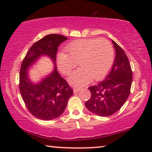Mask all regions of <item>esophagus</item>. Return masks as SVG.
I'll return each mask as SVG.
<instances>
[{
    "label": "esophagus",
    "mask_w": 152,
    "mask_h": 152,
    "mask_svg": "<svg viewBox=\"0 0 152 152\" xmlns=\"http://www.w3.org/2000/svg\"><path fill=\"white\" fill-rule=\"evenodd\" d=\"M81 90H82V89L80 88H75L73 89V92H74V93H76L80 92V91Z\"/></svg>",
    "instance_id": "esophagus-1"
}]
</instances>
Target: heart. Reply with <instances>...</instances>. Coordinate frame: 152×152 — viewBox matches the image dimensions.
<instances>
[{
  "instance_id": "obj_1",
  "label": "heart",
  "mask_w": 152,
  "mask_h": 152,
  "mask_svg": "<svg viewBox=\"0 0 152 152\" xmlns=\"http://www.w3.org/2000/svg\"><path fill=\"white\" fill-rule=\"evenodd\" d=\"M67 54L60 53L57 64L62 73L68 75L77 64L80 68L69 77L75 86H82L93 80L103 77L114 59L113 48L105 39H86L75 41L66 48Z\"/></svg>"
}]
</instances>
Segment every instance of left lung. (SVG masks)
<instances>
[{
  "mask_svg": "<svg viewBox=\"0 0 152 152\" xmlns=\"http://www.w3.org/2000/svg\"><path fill=\"white\" fill-rule=\"evenodd\" d=\"M115 57L113 67L104 80L88 88L91 93L85 105L95 115L109 116L120 110L130 94L132 70L125 53L113 40Z\"/></svg>",
  "mask_w": 152,
  "mask_h": 152,
  "instance_id": "left-lung-1",
  "label": "left lung"
}]
</instances>
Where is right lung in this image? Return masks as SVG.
<instances>
[{
    "label": "right lung",
    "instance_id": "right-lung-1",
    "mask_svg": "<svg viewBox=\"0 0 152 152\" xmlns=\"http://www.w3.org/2000/svg\"><path fill=\"white\" fill-rule=\"evenodd\" d=\"M67 39L60 34L46 35L31 46L22 62L19 75L20 95L29 111L39 119L51 120L59 117L73 95L72 89L60 76L56 66L58 46ZM43 56L50 58L55 67L40 82L34 83L28 77V69Z\"/></svg>",
    "mask_w": 152,
    "mask_h": 152
}]
</instances>
